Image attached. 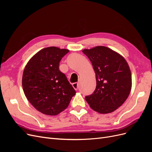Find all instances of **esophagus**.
Returning <instances> with one entry per match:
<instances>
[{
  "mask_svg": "<svg viewBox=\"0 0 152 152\" xmlns=\"http://www.w3.org/2000/svg\"><path fill=\"white\" fill-rule=\"evenodd\" d=\"M72 86L73 88H74L75 90L77 91L78 89H79V83H77V82H75V83H73L72 84Z\"/></svg>",
  "mask_w": 152,
  "mask_h": 152,
  "instance_id": "obj_1",
  "label": "esophagus"
}]
</instances>
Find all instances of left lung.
Returning <instances> with one entry per match:
<instances>
[{"label":"left lung","mask_w":152,"mask_h":152,"mask_svg":"<svg viewBox=\"0 0 152 152\" xmlns=\"http://www.w3.org/2000/svg\"><path fill=\"white\" fill-rule=\"evenodd\" d=\"M82 52L93 65L96 79V89L86 96V102L98 113L115 111L127 99L131 89V73L127 61L104 46L84 49Z\"/></svg>","instance_id":"obj_1"}]
</instances>
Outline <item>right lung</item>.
Here are the masks:
<instances>
[{
    "label": "right lung",
    "mask_w": 152,
    "mask_h": 152,
    "mask_svg": "<svg viewBox=\"0 0 152 152\" xmlns=\"http://www.w3.org/2000/svg\"><path fill=\"white\" fill-rule=\"evenodd\" d=\"M69 50L49 47L40 50L26 64L22 78L24 93L29 102L48 115L65 110L76 92L61 72L59 65Z\"/></svg>",
    "instance_id": "add662e5"
}]
</instances>
